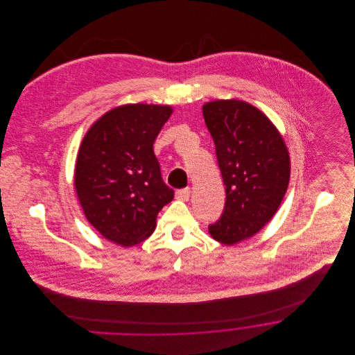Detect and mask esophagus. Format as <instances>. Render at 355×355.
<instances>
[{"label": "esophagus", "instance_id": "esophagus-1", "mask_svg": "<svg viewBox=\"0 0 355 355\" xmlns=\"http://www.w3.org/2000/svg\"><path fill=\"white\" fill-rule=\"evenodd\" d=\"M190 196H191V190H190L189 187L176 191V198L180 200V201H189V200H190Z\"/></svg>", "mask_w": 355, "mask_h": 355}]
</instances>
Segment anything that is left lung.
Returning <instances> with one entry per match:
<instances>
[{
  "label": "left lung",
  "mask_w": 355,
  "mask_h": 355,
  "mask_svg": "<svg viewBox=\"0 0 355 355\" xmlns=\"http://www.w3.org/2000/svg\"><path fill=\"white\" fill-rule=\"evenodd\" d=\"M202 113L225 186L224 210L209 234L220 243L236 245L277 211L290 182V155L277 128L248 102H207Z\"/></svg>",
  "instance_id": "1"
}]
</instances>
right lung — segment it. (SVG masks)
<instances>
[{
  "label": "right lung",
  "instance_id": "1",
  "mask_svg": "<svg viewBox=\"0 0 355 355\" xmlns=\"http://www.w3.org/2000/svg\"><path fill=\"white\" fill-rule=\"evenodd\" d=\"M172 114L166 105L128 103L101 116L76 158L75 189L89 223L107 241L134 246L149 238L173 200L153 144Z\"/></svg>",
  "mask_w": 355,
  "mask_h": 355
}]
</instances>
